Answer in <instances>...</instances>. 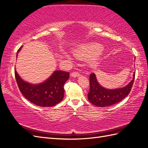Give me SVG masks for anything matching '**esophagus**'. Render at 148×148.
I'll return each instance as SVG.
<instances>
[{"label":"esophagus","mask_w":148,"mask_h":148,"mask_svg":"<svg viewBox=\"0 0 148 148\" xmlns=\"http://www.w3.org/2000/svg\"><path fill=\"white\" fill-rule=\"evenodd\" d=\"M79 75H80V74L78 72V71H73V72L71 73V76L73 77H78V76H79Z\"/></svg>","instance_id":"obj_1"}]
</instances>
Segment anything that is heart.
<instances>
[{
	"label": "heart",
	"mask_w": 148,
	"mask_h": 148,
	"mask_svg": "<svg viewBox=\"0 0 148 148\" xmlns=\"http://www.w3.org/2000/svg\"><path fill=\"white\" fill-rule=\"evenodd\" d=\"M102 47L97 43H89L79 46L74 49L72 52L73 56L79 59H88L91 66H95L98 63V57L101 53Z\"/></svg>",
	"instance_id": "obj_1"
}]
</instances>
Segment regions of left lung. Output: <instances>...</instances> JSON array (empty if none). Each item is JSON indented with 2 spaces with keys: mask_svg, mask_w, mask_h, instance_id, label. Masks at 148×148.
<instances>
[{
  "mask_svg": "<svg viewBox=\"0 0 148 148\" xmlns=\"http://www.w3.org/2000/svg\"><path fill=\"white\" fill-rule=\"evenodd\" d=\"M135 72L133 78L127 86L115 89H107L98 83L95 73L89 75V91L88 98L91 104L97 107H107L116 104L123 100L130 92L135 79Z\"/></svg>",
  "mask_w": 148,
  "mask_h": 148,
  "instance_id": "left-lung-1",
  "label": "left lung"
}]
</instances>
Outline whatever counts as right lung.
I'll return each instance as SVG.
<instances>
[{
	"mask_svg": "<svg viewBox=\"0 0 148 148\" xmlns=\"http://www.w3.org/2000/svg\"><path fill=\"white\" fill-rule=\"evenodd\" d=\"M21 47L18 50L17 54ZM69 75L67 71L57 70L45 82L35 85L22 80L15 70L16 83L21 93L33 104L41 107L56 106L62 101L64 97V86Z\"/></svg>",
	"mask_w": 148,
	"mask_h": 148,
	"instance_id": "right-lung-1",
	"label": "right lung"
}]
</instances>
